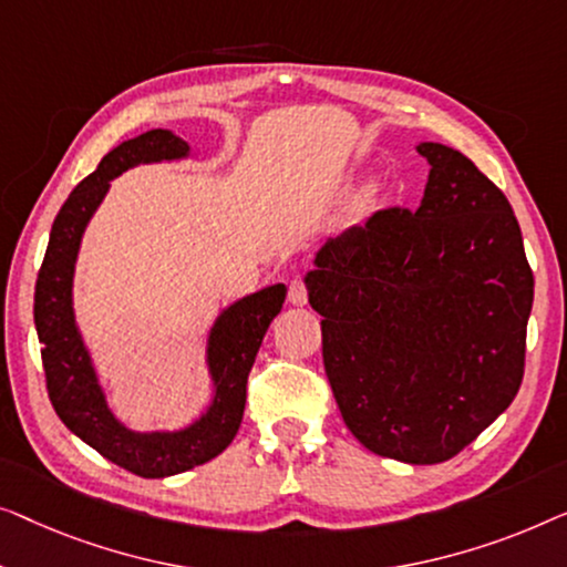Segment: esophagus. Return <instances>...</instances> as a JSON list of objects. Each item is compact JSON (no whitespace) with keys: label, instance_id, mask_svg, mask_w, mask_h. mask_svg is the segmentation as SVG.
I'll return each instance as SVG.
<instances>
[{"label":"esophagus","instance_id":"esophagus-1","mask_svg":"<svg viewBox=\"0 0 567 567\" xmlns=\"http://www.w3.org/2000/svg\"><path fill=\"white\" fill-rule=\"evenodd\" d=\"M287 300L292 302V306H306L308 302V287L302 280H292L290 282V290H287Z\"/></svg>","mask_w":567,"mask_h":567}]
</instances>
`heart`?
Masks as SVG:
<instances>
[{"label":"heart","instance_id":"1","mask_svg":"<svg viewBox=\"0 0 567 567\" xmlns=\"http://www.w3.org/2000/svg\"><path fill=\"white\" fill-rule=\"evenodd\" d=\"M378 185H364L362 189H360V195H357V200H354V210L357 213H364V210H370V207L378 203Z\"/></svg>","mask_w":567,"mask_h":567}]
</instances>
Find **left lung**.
<instances>
[{"instance_id":"obj_1","label":"left lung","mask_w":567,"mask_h":567,"mask_svg":"<svg viewBox=\"0 0 567 567\" xmlns=\"http://www.w3.org/2000/svg\"><path fill=\"white\" fill-rule=\"evenodd\" d=\"M416 210L331 238L306 275L341 416L380 457L434 465L519 393L534 275L506 195L460 151L419 143Z\"/></svg>"}]
</instances>
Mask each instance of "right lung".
Wrapping results in <instances>:
<instances>
[{"label":"right lung","instance_id":"obj_1","mask_svg":"<svg viewBox=\"0 0 567 567\" xmlns=\"http://www.w3.org/2000/svg\"><path fill=\"white\" fill-rule=\"evenodd\" d=\"M185 156H189L187 143L162 127L123 141L102 156L97 169L79 182L55 215L35 282V329L43 344L45 388L55 413L102 457L141 477L185 473L218 457L234 442L244 419L246 380L261 339L272 318L282 310L287 295L285 285H269L236 300L215 318L207 337V370L215 393L213 403L195 424L179 432H131L113 416L74 318L71 287L76 254L86 223L105 200L110 179L138 164L177 162Z\"/></svg>","mask_w":567,"mask_h":567}]
</instances>
